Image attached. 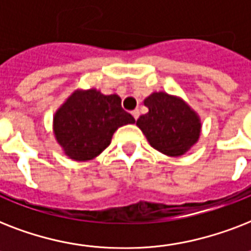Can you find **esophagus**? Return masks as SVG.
<instances>
[{
    "label": "esophagus",
    "mask_w": 251,
    "mask_h": 251,
    "mask_svg": "<svg viewBox=\"0 0 251 251\" xmlns=\"http://www.w3.org/2000/svg\"><path fill=\"white\" fill-rule=\"evenodd\" d=\"M131 114H133V117L135 118V120H138V117H139V109L131 110Z\"/></svg>",
    "instance_id": "1"
}]
</instances>
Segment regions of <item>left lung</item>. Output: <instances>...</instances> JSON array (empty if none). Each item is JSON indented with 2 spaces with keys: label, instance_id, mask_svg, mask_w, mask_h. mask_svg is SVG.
I'll list each match as a JSON object with an SVG mask.
<instances>
[{
  "label": "left lung",
  "instance_id": "obj_1",
  "mask_svg": "<svg viewBox=\"0 0 251 251\" xmlns=\"http://www.w3.org/2000/svg\"><path fill=\"white\" fill-rule=\"evenodd\" d=\"M145 105L149 113L142 114L137 125L155 150L168 156H179L198 141V116L181 99L155 92L146 99Z\"/></svg>",
  "mask_w": 251,
  "mask_h": 251
}]
</instances>
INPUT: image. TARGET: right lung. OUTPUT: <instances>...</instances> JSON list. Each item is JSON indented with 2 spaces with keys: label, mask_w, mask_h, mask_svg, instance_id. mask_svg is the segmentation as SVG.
Returning <instances> with one entry per match:
<instances>
[{
  "label": "right lung",
  "mask_w": 251,
  "mask_h": 251,
  "mask_svg": "<svg viewBox=\"0 0 251 251\" xmlns=\"http://www.w3.org/2000/svg\"><path fill=\"white\" fill-rule=\"evenodd\" d=\"M135 120L122 109L117 95H102L96 90L80 91L70 96L54 116V134L70 159H94L109 146L120 126Z\"/></svg>",
  "instance_id": "right-lung-1"
}]
</instances>
